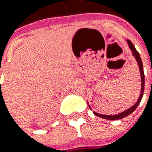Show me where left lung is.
Listing matches in <instances>:
<instances>
[{
    "instance_id": "8db88e82",
    "label": "left lung",
    "mask_w": 152,
    "mask_h": 152,
    "mask_svg": "<svg viewBox=\"0 0 152 152\" xmlns=\"http://www.w3.org/2000/svg\"><path fill=\"white\" fill-rule=\"evenodd\" d=\"M128 45H129V48L132 51V54L133 56L135 57L136 60L137 61V64H138L139 70H140V73H141V79H142V90H141V94L139 96L138 100L136 103L133 106H132L131 108H129L127 110H125L124 112H122L121 113H118V114H116V115H104V114H100V113H96V112H94V114H95L96 116L100 117V118H105V119H109V120H118V119H120V118H123L124 117L128 116L129 114H131L136 109L137 107L138 106L139 103L142 100V98L143 96V92H144V86H145V75H144V72H143V66H142V59H141V57H140V54L137 51V49L135 48L134 45L132 44L130 40H127Z\"/></svg>"
}]
</instances>
